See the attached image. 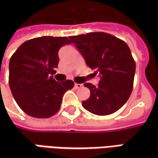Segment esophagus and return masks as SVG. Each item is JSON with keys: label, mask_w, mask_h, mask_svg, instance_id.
Returning a JSON list of instances; mask_svg holds the SVG:
<instances>
[{"label": "esophagus", "mask_w": 158, "mask_h": 158, "mask_svg": "<svg viewBox=\"0 0 158 158\" xmlns=\"http://www.w3.org/2000/svg\"><path fill=\"white\" fill-rule=\"evenodd\" d=\"M83 86L82 84H77V83H75L74 84V87H75V89H79V88H81Z\"/></svg>", "instance_id": "34e87169"}]
</instances>
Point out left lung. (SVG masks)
<instances>
[{
  "instance_id": "left-lung-1",
  "label": "left lung",
  "mask_w": 158,
  "mask_h": 158,
  "mask_svg": "<svg viewBox=\"0 0 158 158\" xmlns=\"http://www.w3.org/2000/svg\"><path fill=\"white\" fill-rule=\"evenodd\" d=\"M91 69L101 79L96 86L85 83L90 96L82 102L89 113L105 116L115 113L128 101L132 92L135 62L130 49L122 40L104 32L70 36Z\"/></svg>"
}]
</instances>
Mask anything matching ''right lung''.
Listing matches in <instances>:
<instances>
[{
  "mask_svg": "<svg viewBox=\"0 0 158 158\" xmlns=\"http://www.w3.org/2000/svg\"><path fill=\"white\" fill-rule=\"evenodd\" d=\"M71 44L67 37L42 36L19 46L9 62V86L19 107L29 116L47 118L60 109L64 93L74 85L72 80L56 82L58 51Z\"/></svg>",
  "mask_w": 158,
  "mask_h": 158,
  "instance_id": "obj_1",
  "label": "right lung"
}]
</instances>
